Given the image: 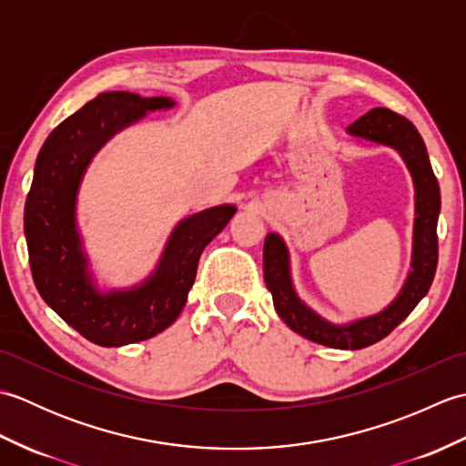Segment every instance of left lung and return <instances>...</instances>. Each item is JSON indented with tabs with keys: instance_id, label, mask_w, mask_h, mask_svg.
<instances>
[{
	"instance_id": "1",
	"label": "left lung",
	"mask_w": 466,
	"mask_h": 466,
	"mask_svg": "<svg viewBox=\"0 0 466 466\" xmlns=\"http://www.w3.org/2000/svg\"><path fill=\"white\" fill-rule=\"evenodd\" d=\"M346 130L350 136L394 147L412 174L414 190H417V218H414L412 272L404 282V289L389 309L369 319L346 326L326 322L296 296L290 282L289 250L279 234H268L264 240V280L272 292L276 312L294 332L330 349L359 350L389 336L427 296L439 262L437 222L441 190L431 167L427 146L407 117L386 107H374Z\"/></svg>"
}]
</instances>
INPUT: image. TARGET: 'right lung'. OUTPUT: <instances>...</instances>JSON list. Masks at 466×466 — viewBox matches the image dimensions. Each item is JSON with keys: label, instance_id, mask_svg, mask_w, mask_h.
Returning <instances> with one entry per match:
<instances>
[{"label": "right lung", "instance_id": "obj_1", "mask_svg": "<svg viewBox=\"0 0 466 466\" xmlns=\"http://www.w3.org/2000/svg\"><path fill=\"white\" fill-rule=\"evenodd\" d=\"M172 106L170 97L100 94L59 124L37 154L24 216L35 289L49 309L94 344L124 346L166 330L184 309L202 250L236 212L224 204L182 220L157 270L137 289L104 294L94 286L76 228L77 186L94 154L116 132L146 112Z\"/></svg>", "mask_w": 466, "mask_h": 466}]
</instances>
